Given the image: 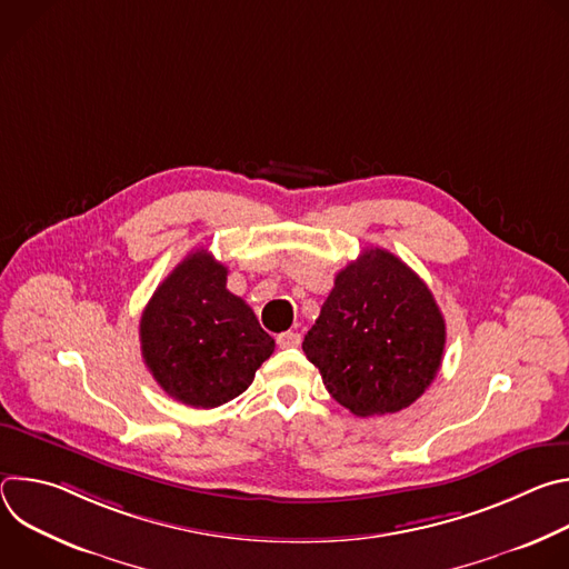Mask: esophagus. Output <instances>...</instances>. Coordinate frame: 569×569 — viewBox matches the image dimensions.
<instances>
[{"label": "esophagus", "mask_w": 569, "mask_h": 569, "mask_svg": "<svg viewBox=\"0 0 569 569\" xmlns=\"http://www.w3.org/2000/svg\"><path fill=\"white\" fill-rule=\"evenodd\" d=\"M277 345H279L281 349H297V347L301 345V336H299V333H295V331L281 333V336L277 338Z\"/></svg>", "instance_id": "34e87169"}]
</instances>
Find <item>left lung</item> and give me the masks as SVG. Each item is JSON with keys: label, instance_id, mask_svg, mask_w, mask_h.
I'll return each mask as SVG.
<instances>
[{"label": "left lung", "instance_id": "1", "mask_svg": "<svg viewBox=\"0 0 569 569\" xmlns=\"http://www.w3.org/2000/svg\"><path fill=\"white\" fill-rule=\"evenodd\" d=\"M446 347L443 315L423 279L387 250H365L303 338L323 387L356 417L400 412L430 387Z\"/></svg>", "mask_w": 569, "mask_h": 569}]
</instances>
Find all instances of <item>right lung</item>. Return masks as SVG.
I'll list each match as a JSON object with an SVG mask.
<instances>
[{
  "label": "right lung",
  "instance_id": "right-lung-1",
  "mask_svg": "<svg viewBox=\"0 0 569 569\" xmlns=\"http://www.w3.org/2000/svg\"><path fill=\"white\" fill-rule=\"evenodd\" d=\"M139 340L157 385L202 410L246 391L274 351L254 310L227 290V268L207 250L191 252L157 286Z\"/></svg>",
  "mask_w": 569,
  "mask_h": 569
}]
</instances>
